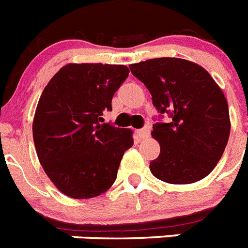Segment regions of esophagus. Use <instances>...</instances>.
Returning <instances> with one entry per match:
<instances>
[{"mask_svg":"<svg viewBox=\"0 0 248 248\" xmlns=\"http://www.w3.org/2000/svg\"><path fill=\"white\" fill-rule=\"evenodd\" d=\"M137 136L140 137V139H147L150 136V126H146V127L137 131Z\"/></svg>","mask_w":248,"mask_h":248,"instance_id":"34e87169","label":"esophagus"}]
</instances>
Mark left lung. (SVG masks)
Listing matches in <instances>:
<instances>
[{
  "mask_svg": "<svg viewBox=\"0 0 248 248\" xmlns=\"http://www.w3.org/2000/svg\"><path fill=\"white\" fill-rule=\"evenodd\" d=\"M169 124H155L160 155L150 163L155 178L191 184L205 178L223 155L231 131L228 105L219 85L198 64L180 58H156L131 64Z\"/></svg>",
  "mask_w": 248,
  "mask_h": 248,
  "instance_id": "1",
  "label": "left lung"
}]
</instances>
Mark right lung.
<instances>
[{"label":"right lung","instance_id":"right-lung-1","mask_svg":"<svg viewBox=\"0 0 248 248\" xmlns=\"http://www.w3.org/2000/svg\"><path fill=\"white\" fill-rule=\"evenodd\" d=\"M127 66L66 64L43 91L32 136L44 171L63 194L88 199L111 188L132 131L103 122Z\"/></svg>","mask_w":248,"mask_h":248}]
</instances>
